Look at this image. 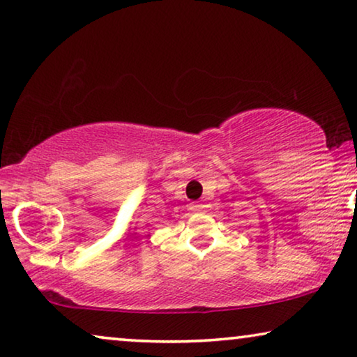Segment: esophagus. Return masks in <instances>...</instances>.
<instances>
[{
	"label": "esophagus",
	"mask_w": 357,
	"mask_h": 357,
	"mask_svg": "<svg viewBox=\"0 0 357 357\" xmlns=\"http://www.w3.org/2000/svg\"><path fill=\"white\" fill-rule=\"evenodd\" d=\"M190 209H192V211H202V203L192 202L190 203Z\"/></svg>",
	"instance_id": "1"
}]
</instances>
